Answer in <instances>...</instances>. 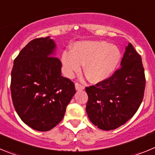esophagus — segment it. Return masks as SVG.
<instances>
[{
  "instance_id": "obj_1",
  "label": "esophagus",
  "mask_w": 155,
  "mask_h": 155,
  "mask_svg": "<svg viewBox=\"0 0 155 155\" xmlns=\"http://www.w3.org/2000/svg\"><path fill=\"white\" fill-rule=\"evenodd\" d=\"M75 89H76L77 91H81V90H84V87L83 85H81V84L76 83V84H75Z\"/></svg>"
}]
</instances>
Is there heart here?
Wrapping results in <instances>:
<instances>
[{
  "mask_svg": "<svg viewBox=\"0 0 155 155\" xmlns=\"http://www.w3.org/2000/svg\"><path fill=\"white\" fill-rule=\"evenodd\" d=\"M121 59L118 47L105 41L76 42L72 51H65L61 57L64 72L68 76L80 71L82 64L86 78L91 83H98L114 72Z\"/></svg>",
  "mask_w": 155,
  "mask_h": 155,
  "instance_id": "obj_1",
  "label": "heart"
}]
</instances>
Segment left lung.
Returning a JSON list of instances; mask_svg holds the SVG:
<instances>
[{
    "instance_id": "1",
    "label": "left lung",
    "mask_w": 155,
    "mask_h": 155,
    "mask_svg": "<svg viewBox=\"0 0 155 155\" xmlns=\"http://www.w3.org/2000/svg\"><path fill=\"white\" fill-rule=\"evenodd\" d=\"M120 69L109 78L86 87V112L98 128L111 130L133 117L143 98L145 76L142 60L130 42L126 47Z\"/></svg>"
}]
</instances>
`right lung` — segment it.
<instances>
[{
    "label": "right lung",
    "mask_w": 155,
    "mask_h": 155,
    "mask_svg": "<svg viewBox=\"0 0 155 155\" xmlns=\"http://www.w3.org/2000/svg\"><path fill=\"white\" fill-rule=\"evenodd\" d=\"M57 45L50 36L29 42L14 61L11 92L18 115L38 131H48L64 118L74 84L61 75Z\"/></svg>",
    "instance_id": "right-lung-1"
}]
</instances>
